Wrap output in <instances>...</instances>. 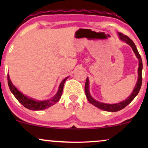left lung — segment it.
Here are the masks:
<instances>
[{
    "instance_id": "left-lung-1",
    "label": "left lung",
    "mask_w": 148,
    "mask_h": 148,
    "mask_svg": "<svg viewBox=\"0 0 148 148\" xmlns=\"http://www.w3.org/2000/svg\"><path fill=\"white\" fill-rule=\"evenodd\" d=\"M119 36H120V40H123V41H125L127 44H128L129 45L132 47V49H133L134 52L135 53L136 56L138 58V81H137L136 84L135 88H134V90L132 92V93L131 94V95L127 97L125 101H122V102H120L118 103H113V104H109V103H101L99 101H96L92 97L90 94L89 92V80H88V78L86 79V84H85V92H86V97L90 103H92V105H94L95 106L97 107V108H100V109H102L103 111H110V112H115L120 111L121 109L126 107L129 103H131V101L133 100L135 97L138 94L139 91H140V87H141L142 85V69H143V62H142V59L141 57H140V54L137 50L135 44L134 43V42L132 41V40L127 36V35H123V33H118Z\"/></svg>"
}]
</instances>
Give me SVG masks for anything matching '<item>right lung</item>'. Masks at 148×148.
<instances>
[{"instance_id":"1","label":"right lung","mask_w":148,"mask_h":148,"mask_svg":"<svg viewBox=\"0 0 148 148\" xmlns=\"http://www.w3.org/2000/svg\"><path fill=\"white\" fill-rule=\"evenodd\" d=\"M68 77H66L65 79L62 80L59 87V90L58 91L57 94L56 95L53 97L49 100H45V101H36L31 98H28V97L25 96L24 95L22 94L21 92H19L15 88V86H13L12 83L10 81L9 75L8 74V83L9 86L10 91L12 92L14 96L16 97V99L19 101L20 103L23 105V106L26 108H28L30 110L33 111H40V110L45 109V108H49V107L53 106L56 103L59 101L62 95V90H63V86L65 81Z\"/></svg>"}]
</instances>
